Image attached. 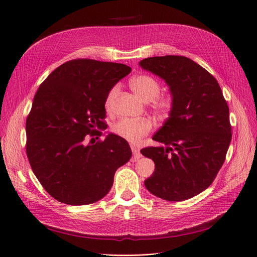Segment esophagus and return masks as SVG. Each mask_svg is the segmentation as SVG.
<instances>
[{
	"label": "esophagus",
	"mask_w": 257,
	"mask_h": 257,
	"mask_svg": "<svg viewBox=\"0 0 257 257\" xmlns=\"http://www.w3.org/2000/svg\"><path fill=\"white\" fill-rule=\"evenodd\" d=\"M131 150H132V153H133V156H132L131 161H132V162L139 161V160L142 158V154H141L139 148L136 147V146H133V145H131Z\"/></svg>",
	"instance_id": "1"
}]
</instances>
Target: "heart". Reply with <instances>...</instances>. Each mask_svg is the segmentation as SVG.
I'll return each mask as SVG.
<instances>
[{
  "mask_svg": "<svg viewBox=\"0 0 257 257\" xmlns=\"http://www.w3.org/2000/svg\"><path fill=\"white\" fill-rule=\"evenodd\" d=\"M131 87L145 102H149L155 114L166 118L171 113L174 106L173 97L169 94H161L162 85L158 79L149 74H141L131 80ZM119 86L114 85L107 93L105 107L107 111L113 108ZM152 121L148 118H120L113 125L112 131L117 137L131 143L139 142L152 130Z\"/></svg>",
  "mask_w": 257,
  "mask_h": 257,
  "instance_id": "heart-1",
  "label": "heart"
}]
</instances>
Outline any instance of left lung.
I'll return each instance as SVG.
<instances>
[{
    "label": "left lung",
    "mask_w": 257,
    "mask_h": 257,
    "mask_svg": "<svg viewBox=\"0 0 257 257\" xmlns=\"http://www.w3.org/2000/svg\"><path fill=\"white\" fill-rule=\"evenodd\" d=\"M141 67L169 85L174 106L153 136L164 147H146L142 154L155 164L145 186L169 202L191 198L213 183L232 139L229 107L215 77L182 55L147 58Z\"/></svg>",
    "instance_id": "left-lung-1"
}]
</instances>
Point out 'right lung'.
Masks as SVG:
<instances>
[{"mask_svg":"<svg viewBox=\"0 0 257 257\" xmlns=\"http://www.w3.org/2000/svg\"><path fill=\"white\" fill-rule=\"evenodd\" d=\"M130 71L124 64L75 59L40 85L26 118V153L43 188L59 202H97L112 187L116 169L130 160L126 140L99 139L107 128V93Z\"/></svg>","mask_w":257,"mask_h":257,"instance_id":"add662e5","label":"right lung"}]
</instances>
